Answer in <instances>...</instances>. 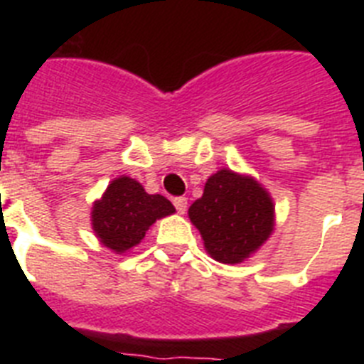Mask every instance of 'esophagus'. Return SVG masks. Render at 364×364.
<instances>
[{
  "instance_id": "34e87169",
  "label": "esophagus",
  "mask_w": 364,
  "mask_h": 364,
  "mask_svg": "<svg viewBox=\"0 0 364 364\" xmlns=\"http://www.w3.org/2000/svg\"><path fill=\"white\" fill-rule=\"evenodd\" d=\"M173 204H175L176 211H178L180 215H184L186 210H188V198H186V197L173 198Z\"/></svg>"
}]
</instances>
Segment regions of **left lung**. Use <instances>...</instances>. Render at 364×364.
I'll return each mask as SVG.
<instances>
[{
	"mask_svg": "<svg viewBox=\"0 0 364 364\" xmlns=\"http://www.w3.org/2000/svg\"><path fill=\"white\" fill-rule=\"evenodd\" d=\"M189 220L205 252L224 264H239L268 240L275 205L253 176L220 169L208 178L204 193L189 208Z\"/></svg>",
	"mask_w": 364,
	"mask_h": 364,
	"instance_id": "obj_1",
	"label": "left lung"
}]
</instances>
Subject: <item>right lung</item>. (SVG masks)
Here are the masks:
<instances>
[{
    "label": "right lung",
    "mask_w": 364,
    "mask_h": 364,
    "mask_svg": "<svg viewBox=\"0 0 364 364\" xmlns=\"http://www.w3.org/2000/svg\"><path fill=\"white\" fill-rule=\"evenodd\" d=\"M175 213V205L162 195H149L131 176H118L92 204L91 222L105 247L124 253L140 244L159 218Z\"/></svg>",
    "instance_id": "right-lung-1"
}]
</instances>
